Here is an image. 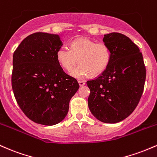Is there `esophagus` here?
<instances>
[{
	"mask_svg": "<svg viewBox=\"0 0 157 157\" xmlns=\"http://www.w3.org/2000/svg\"><path fill=\"white\" fill-rule=\"evenodd\" d=\"M78 84L80 87H82V86H84L85 84V82L84 81H78Z\"/></svg>",
	"mask_w": 157,
	"mask_h": 157,
	"instance_id": "obj_1",
	"label": "esophagus"
}]
</instances>
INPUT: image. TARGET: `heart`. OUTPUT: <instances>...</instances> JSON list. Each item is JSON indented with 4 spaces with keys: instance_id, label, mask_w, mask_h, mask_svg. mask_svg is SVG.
I'll use <instances>...</instances> for the list:
<instances>
[{
    "instance_id": "b5f03b06",
    "label": "heart",
    "mask_w": 157,
    "mask_h": 157,
    "mask_svg": "<svg viewBox=\"0 0 157 157\" xmlns=\"http://www.w3.org/2000/svg\"><path fill=\"white\" fill-rule=\"evenodd\" d=\"M111 58V50L107 44L96 43L84 37L73 40L70 50L61 47L56 52L58 62L67 70L71 69L78 60L79 64L70 72L72 76L78 79L84 78L88 75H100L109 66Z\"/></svg>"
}]
</instances>
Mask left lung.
Masks as SVG:
<instances>
[{
    "mask_svg": "<svg viewBox=\"0 0 157 157\" xmlns=\"http://www.w3.org/2000/svg\"><path fill=\"white\" fill-rule=\"evenodd\" d=\"M110 47V64L97 78L87 82L90 94L88 107L96 119L117 123L129 117L138 105L145 87L146 69L140 49L119 33L105 35Z\"/></svg>",
    "mask_w": 157,
    "mask_h": 157,
    "instance_id": "8db88e82",
    "label": "left lung"
}]
</instances>
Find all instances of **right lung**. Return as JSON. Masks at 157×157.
I'll list each match as a JSON object with an SVG mask.
<instances>
[{"label": "right lung", "mask_w": 157, "mask_h": 157, "mask_svg": "<svg viewBox=\"0 0 157 157\" xmlns=\"http://www.w3.org/2000/svg\"><path fill=\"white\" fill-rule=\"evenodd\" d=\"M63 45L58 35L36 33L13 54L12 87L17 105L34 122L54 125L64 119L79 84L56 59Z\"/></svg>", "instance_id": "1"}]
</instances>
